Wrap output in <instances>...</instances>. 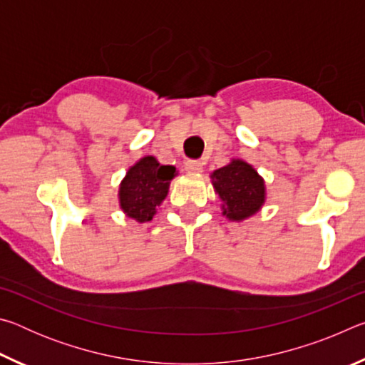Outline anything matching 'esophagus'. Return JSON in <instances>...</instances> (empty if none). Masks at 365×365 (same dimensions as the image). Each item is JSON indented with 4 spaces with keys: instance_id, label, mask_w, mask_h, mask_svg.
<instances>
[{
    "instance_id": "obj_1",
    "label": "esophagus",
    "mask_w": 365,
    "mask_h": 365,
    "mask_svg": "<svg viewBox=\"0 0 365 365\" xmlns=\"http://www.w3.org/2000/svg\"><path fill=\"white\" fill-rule=\"evenodd\" d=\"M185 169L191 172V174H200L202 170V163L201 160H187V163H185Z\"/></svg>"
}]
</instances>
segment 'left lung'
Returning <instances> with one entry per match:
<instances>
[{"label":"left lung","mask_w":365,"mask_h":365,"mask_svg":"<svg viewBox=\"0 0 365 365\" xmlns=\"http://www.w3.org/2000/svg\"><path fill=\"white\" fill-rule=\"evenodd\" d=\"M211 182L222 201V215L228 220H246L264 206V178L243 159H232L224 168L214 170Z\"/></svg>","instance_id":"obj_1"}]
</instances>
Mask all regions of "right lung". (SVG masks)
Masks as SVG:
<instances>
[{"label": "right lung", "mask_w": 365, "mask_h": 365, "mask_svg": "<svg viewBox=\"0 0 365 365\" xmlns=\"http://www.w3.org/2000/svg\"><path fill=\"white\" fill-rule=\"evenodd\" d=\"M175 175L174 165H163L154 156L138 159L119 185V206L123 214L140 224L150 222L168 196Z\"/></svg>", "instance_id": "add662e5"}]
</instances>
